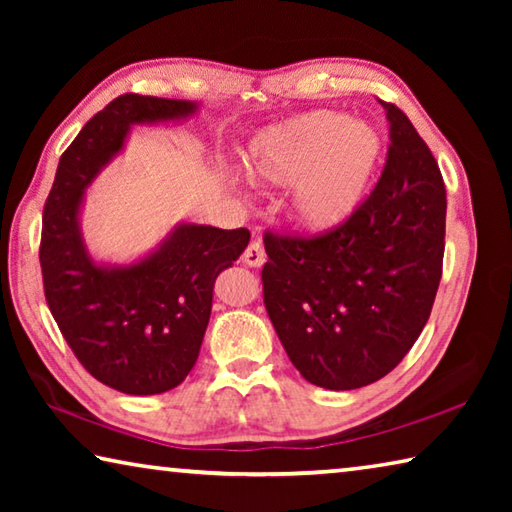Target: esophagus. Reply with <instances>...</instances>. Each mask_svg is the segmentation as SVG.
<instances>
[{
	"mask_svg": "<svg viewBox=\"0 0 512 512\" xmlns=\"http://www.w3.org/2000/svg\"><path fill=\"white\" fill-rule=\"evenodd\" d=\"M244 262H246L248 266H253V268L262 266V264L266 262V250H264L262 241H259V239L250 241L248 248L244 250Z\"/></svg>",
	"mask_w": 512,
	"mask_h": 512,
	"instance_id": "34e87169",
	"label": "esophagus"
}]
</instances>
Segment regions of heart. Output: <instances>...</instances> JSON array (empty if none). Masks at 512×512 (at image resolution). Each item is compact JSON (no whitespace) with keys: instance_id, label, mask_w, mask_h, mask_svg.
I'll use <instances>...</instances> for the list:
<instances>
[{"instance_id":"obj_1","label":"heart","mask_w":512,"mask_h":512,"mask_svg":"<svg viewBox=\"0 0 512 512\" xmlns=\"http://www.w3.org/2000/svg\"><path fill=\"white\" fill-rule=\"evenodd\" d=\"M379 158L381 137L375 128L341 112L318 110L255 137L244 164L257 183H296L293 219L302 228L327 230L357 210Z\"/></svg>"}]
</instances>
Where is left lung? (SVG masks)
<instances>
[{"instance_id": "1", "label": "left lung", "mask_w": 512, "mask_h": 512, "mask_svg": "<svg viewBox=\"0 0 512 512\" xmlns=\"http://www.w3.org/2000/svg\"><path fill=\"white\" fill-rule=\"evenodd\" d=\"M375 189L318 235L266 230L264 305L300 375L352 391L388 375L427 325L443 277L447 194L438 162L395 103Z\"/></svg>"}]
</instances>
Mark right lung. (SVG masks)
<instances>
[{
	"mask_svg": "<svg viewBox=\"0 0 512 512\" xmlns=\"http://www.w3.org/2000/svg\"><path fill=\"white\" fill-rule=\"evenodd\" d=\"M194 110L192 101L133 92L112 99L60 155L42 212L40 268L51 316L81 366L119 393H164L189 375L210 323L216 277L250 241L246 228L178 225L133 266L103 268L85 253L83 192L124 146L128 128Z\"/></svg>",
	"mask_w": 512,
	"mask_h": 512,
	"instance_id": "right-lung-1",
	"label": "right lung"
}]
</instances>
